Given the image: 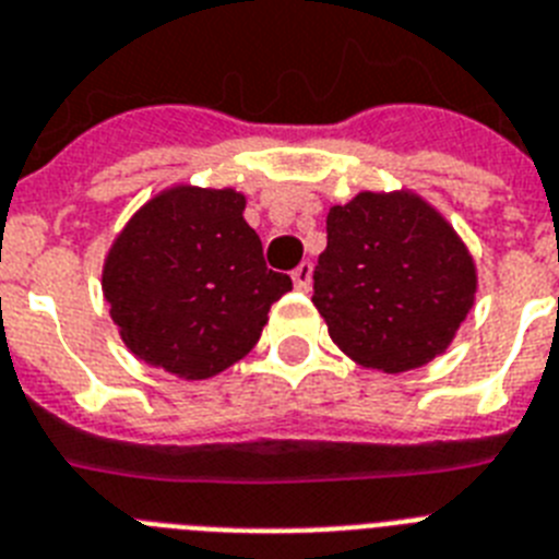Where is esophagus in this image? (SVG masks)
<instances>
[{
	"label": "esophagus",
	"mask_w": 559,
	"mask_h": 559,
	"mask_svg": "<svg viewBox=\"0 0 559 559\" xmlns=\"http://www.w3.org/2000/svg\"><path fill=\"white\" fill-rule=\"evenodd\" d=\"M293 284H295V289H301V293H309V289H312V264H309V261H304V264L295 266Z\"/></svg>",
	"instance_id": "esophagus-1"
}]
</instances>
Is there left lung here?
Masks as SVG:
<instances>
[{
  "instance_id": "left-lung-1",
  "label": "left lung",
  "mask_w": 559,
  "mask_h": 559,
  "mask_svg": "<svg viewBox=\"0 0 559 559\" xmlns=\"http://www.w3.org/2000/svg\"><path fill=\"white\" fill-rule=\"evenodd\" d=\"M312 304L360 367L397 374L447 352L475 304V258L415 192H358L326 215Z\"/></svg>"
}]
</instances>
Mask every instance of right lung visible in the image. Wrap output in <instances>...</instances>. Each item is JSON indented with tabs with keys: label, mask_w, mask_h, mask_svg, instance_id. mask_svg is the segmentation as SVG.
<instances>
[{
	"label": "right lung",
	"mask_w": 559,
	"mask_h": 559,
	"mask_svg": "<svg viewBox=\"0 0 559 559\" xmlns=\"http://www.w3.org/2000/svg\"><path fill=\"white\" fill-rule=\"evenodd\" d=\"M236 190L178 185L121 229L102 289L135 358L185 381H204L258 344L266 312L293 289L264 264Z\"/></svg>",
	"instance_id": "right-lung-1"
}]
</instances>
